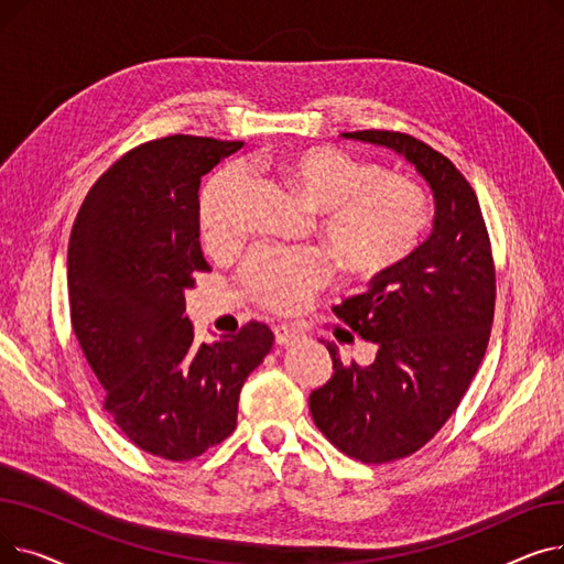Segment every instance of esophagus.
Returning <instances> with one entry per match:
<instances>
[{
  "label": "esophagus",
  "mask_w": 564,
  "mask_h": 564,
  "mask_svg": "<svg viewBox=\"0 0 564 564\" xmlns=\"http://www.w3.org/2000/svg\"><path fill=\"white\" fill-rule=\"evenodd\" d=\"M300 338H302V332L290 327V324H279V327H274L276 345H292V343H297Z\"/></svg>",
  "instance_id": "34e87169"
}]
</instances>
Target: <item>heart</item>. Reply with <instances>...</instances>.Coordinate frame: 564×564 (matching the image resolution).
Here are the masks:
<instances>
[{
	"label": "heart",
	"mask_w": 564,
	"mask_h": 564,
	"mask_svg": "<svg viewBox=\"0 0 564 564\" xmlns=\"http://www.w3.org/2000/svg\"><path fill=\"white\" fill-rule=\"evenodd\" d=\"M279 185L315 213V228L345 272L375 279L411 258L430 228V196L421 183L338 145H311L274 162ZM245 173L224 166L198 196V228L210 251L230 249L245 232ZM332 276L317 249H256L240 283L253 302L279 313L302 308Z\"/></svg>",
	"instance_id": "heart-1"
}]
</instances>
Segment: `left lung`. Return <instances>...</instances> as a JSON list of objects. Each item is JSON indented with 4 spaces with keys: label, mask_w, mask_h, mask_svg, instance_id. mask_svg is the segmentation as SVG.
<instances>
[{
    "label": "left lung",
    "mask_w": 564,
    "mask_h": 564,
    "mask_svg": "<svg viewBox=\"0 0 564 564\" xmlns=\"http://www.w3.org/2000/svg\"><path fill=\"white\" fill-rule=\"evenodd\" d=\"M343 137L402 155L427 181L436 207L430 237L409 260L334 306L377 345L375 361L345 366L327 343L334 375L308 398L317 430L338 451L383 464L421 451L459 406L487 351L496 272L478 196L446 155L404 132Z\"/></svg>",
    "instance_id": "8db88e82"
}]
</instances>
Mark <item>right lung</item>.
Returning a JSON list of instances; mask_svg holds the SVG:
<instances>
[{
    "instance_id": "obj_1",
    "label": "right lung",
    "mask_w": 564,
    "mask_h": 564,
    "mask_svg": "<svg viewBox=\"0 0 564 564\" xmlns=\"http://www.w3.org/2000/svg\"><path fill=\"white\" fill-rule=\"evenodd\" d=\"M242 141L173 134L132 148L86 194L68 242L70 322L105 409L143 453L187 462L237 425L247 377L274 334L247 322L196 343L185 290L210 272L198 187Z\"/></svg>"
}]
</instances>
